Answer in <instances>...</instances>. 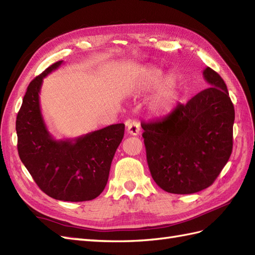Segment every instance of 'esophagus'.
<instances>
[{
  "instance_id": "obj_1",
  "label": "esophagus",
  "mask_w": 255,
  "mask_h": 255,
  "mask_svg": "<svg viewBox=\"0 0 255 255\" xmlns=\"http://www.w3.org/2000/svg\"><path fill=\"white\" fill-rule=\"evenodd\" d=\"M127 131L130 135H138L140 132V124L136 121H130L128 123Z\"/></svg>"
}]
</instances>
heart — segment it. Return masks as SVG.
<instances>
[{
  "label": "heart",
  "mask_w": 255,
  "mask_h": 255,
  "mask_svg": "<svg viewBox=\"0 0 255 255\" xmlns=\"http://www.w3.org/2000/svg\"><path fill=\"white\" fill-rule=\"evenodd\" d=\"M164 72L158 68H146L142 72L136 87L141 90L148 91L154 89L162 80ZM181 98V81L178 75L171 74L167 76L161 83L157 94L151 102L153 112L158 115L170 114L177 107Z\"/></svg>",
  "instance_id": "heart-1"
}]
</instances>
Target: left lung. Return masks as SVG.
Segmentation results:
<instances>
[{"instance_id":"left-lung-1","label":"left lung","mask_w":255,"mask_h":255,"mask_svg":"<svg viewBox=\"0 0 255 255\" xmlns=\"http://www.w3.org/2000/svg\"><path fill=\"white\" fill-rule=\"evenodd\" d=\"M202 75L209 88L179 103L165 119L141 123L152 178L172 194H193L210 186L230 159L235 110L217 72Z\"/></svg>"}]
</instances>
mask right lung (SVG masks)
Here are the masks:
<instances>
[{
    "label": "right lung",
    "instance_id": "add662e5",
    "mask_svg": "<svg viewBox=\"0 0 255 255\" xmlns=\"http://www.w3.org/2000/svg\"><path fill=\"white\" fill-rule=\"evenodd\" d=\"M62 63L51 64L27 88L16 121L18 154L35 183L49 197L86 201L98 197L106 187L125 125H110L74 139H55L43 119L40 91L44 77Z\"/></svg>",
    "mask_w": 255,
    "mask_h": 255
}]
</instances>
